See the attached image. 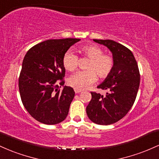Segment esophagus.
<instances>
[{
    "instance_id": "34e87169",
    "label": "esophagus",
    "mask_w": 159,
    "mask_h": 159,
    "mask_svg": "<svg viewBox=\"0 0 159 159\" xmlns=\"http://www.w3.org/2000/svg\"><path fill=\"white\" fill-rule=\"evenodd\" d=\"M74 92H75V93L78 94V93H80V92H82V90H80V89H74Z\"/></svg>"
}]
</instances>
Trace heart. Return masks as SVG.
I'll return each mask as SVG.
<instances>
[{
	"label": "heart",
	"instance_id": "b5f03b06",
	"mask_svg": "<svg viewBox=\"0 0 159 159\" xmlns=\"http://www.w3.org/2000/svg\"><path fill=\"white\" fill-rule=\"evenodd\" d=\"M80 53L89 58L87 63V70L79 71L69 77L67 83L73 88L83 90L94 83L97 80V74L101 79L108 77L113 72L115 61L109 55L103 54L104 52L101 47L88 44L80 49ZM79 65V58L71 51H67L63 58V65L70 72L76 70Z\"/></svg>",
	"mask_w": 159,
	"mask_h": 159
}]
</instances>
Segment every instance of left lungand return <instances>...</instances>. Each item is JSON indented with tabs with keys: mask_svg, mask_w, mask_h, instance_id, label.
Here are the masks:
<instances>
[{
	"mask_svg": "<svg viewBox=\"0 0 159 159\" xmlns=\"http://www.w3.org/2000/svg\"><path fill=\"white\" fill-rule=\"evenodd\" d=\"M93 40L110 49L115 65L112 74L98 86L108 92L105 96L91 92L86 113L92 122L107 125L122 119L133 106L140 85V72L133 53L127 47L112 40Z\"/></svg>",
	"mask_w": 159,
	"mask_h": 159,
	"instance_id": "obj_1",
	"label": "left lung"
}]
</instances>
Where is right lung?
I'll return each mask as SVG.
<instances>
[{"instance_id":"1","label":"right lung","mask_w":159,"mask_h":159,"mask_svg":"<svg viewBox=\"0 0 159 159\" xmlns=\"http://www.w3.org/2000/svg\"><path fill=\"white\" fill-rule=\"evenodd\" d=\"M80 40H47L34 46L25 56L19 78V93L25 108L38 122L56 125L67 117L75 92L71 87L64 86L63 58ZM58 84L63 86L62 91Z\"/></svg>"}]
</instances>
